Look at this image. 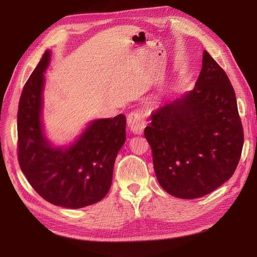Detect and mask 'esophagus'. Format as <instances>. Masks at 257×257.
<instances>
[{
    "mask_svg": "<svg viewBox=\"0 0 257 257\" xmlns=\"http://www.w3.org/2000/svg\"><path fill=\"white\" fill-rule=\"evenodd\" d=\"M129 129L136 134H142L147 126V121L141 112H131L127 116Z\"/></svg>",
    "mask_w": 257,
    "mask_h": 257,
    "instance_id": "1",
    "label": "esophagus"
}]
</instances>
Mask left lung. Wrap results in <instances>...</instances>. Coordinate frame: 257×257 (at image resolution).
Here are the masks:
<instances>
[{"label": "left lung", "mask_w": 257, "mask_h": 257, "mask_svg": "<svg viewBox=\"0 0 257 257\" xmlns=\"http://www.w3.org/2000/svg\"><path fill=\"white\" fill-rule=\"evenodd\" d=\"M145 128L157 180L170 195L196 199L230 178L244 131L234 89L207 51L195 88L158 108Z\"/></svg>", "instance_id": "left-lung-1"}]
</instances>
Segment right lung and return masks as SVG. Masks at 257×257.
<instances>
[{
    "mask_svg": "<svg viewBox=\"0 0 257 257\" xmlns=\"http://www.w3.org/2000/svg\"><path fill=\"white\" fill-rule=\"evenodd\" d=\"M46 51L27 80L18 111V157L36 193L50 203L82 208L101 201L112 183L113 166L126 141V116L92 120L67 148L52 147L42 125Z\"/></svg>",
    "mask_w": 257,
    "mask_h": 257,
    "instance_id": "obj_1",
    "label": "right lung"
}]
</instances>
